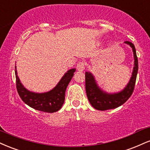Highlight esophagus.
<instances>
[{"label": "esophagus", "instance_id": "esophagus-1", "mask_svg": "<svg viewBox=\"0 0 150 150\" xmlns=\"http://www.w3.org/2000/svg\"><path fill=\"white\" fill-rule=\"evenodd\" d=\"M77 70L79 71H82L85 69V63L83 61H80L76 65Z\"/></svg>", "mask_w": 150, "mask_h": 150}]
</instances>
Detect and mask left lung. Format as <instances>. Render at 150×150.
Returning <instances> with one entry per match:
<instances>
[{"label":"left lung","mask_w":150,"mask_h":150,"mask_svg":"<svg viewBox=\"0 0 150 150\" xmlns=\"http://www.w3.org/2000/svg\"><path fill=\"white\" fill-rule=\"evenodd\" d=\"M125 43L131 45L133 48L135 67L131 80L124 91L116 94H107L104 93L97 86L93 76L90 72H86V95L90 103L96 110L105 111L117 108L126 103L133 94L138 71V60L134 45L129 41H126Z\"/></svg>","instance_id":"left-lung-1"}]
</instances>
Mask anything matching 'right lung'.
<instances>
[{
    "label": "right lung",
    "mask_w": 150,
    "mask_h": 150,
    "mask_svg": "<svg viewBox=\"0 0 150 150\" xmlns=\"http://www.w3.org/2000/svg\"><path fill=\"white\" fill-rule=\"evenodd\" d=\"M16 69V67H15ZM76 71L75 69L69 70L62 78L56 87L45 93H35L27 91L22 85L15 69L16 88L19 97L24 103L36 110L53 113L60 110L65 99V91Z\"/></svg>",
    "instance_id": "right-lung-1"
}]
</instances>
